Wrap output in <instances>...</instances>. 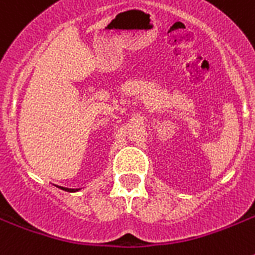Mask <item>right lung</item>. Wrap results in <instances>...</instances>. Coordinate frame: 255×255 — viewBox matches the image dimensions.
I'll use <instances>...</instances> for the list:
<instances>
[{"label":"right lung","instance_id":"add662e5","mask_svg":"<svg viewBox=\"0 0 255 255\" xmlns=\"http://www.w3.org/2000/svg\"><path fill=\"white\" fill-rule=\"evenodd\" d=\"M59 188L63 190H66V192H71V193H73V192H78V190H81V189H73V188H63V186H59Z\"/></svg>","mask_w":255,"mask_h":255}]
</instances>
